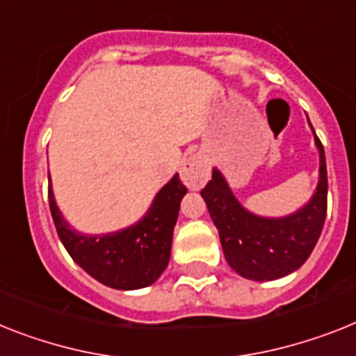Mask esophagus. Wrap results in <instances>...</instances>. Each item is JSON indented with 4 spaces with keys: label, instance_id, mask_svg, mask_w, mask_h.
Returning a JSON list of instances; mask_svg holds the SVG:
<instances>
[{
    "label": "esophagus",
    "instance_id": "obj_1",
    "mask_svg": "<svg viewBox=\"0 0 356 356\" xmlns=\"http://www.w3.org/2000/svg\"><path fill=\"white\" fill-rule=\"evenodd\" d=\"M179 175L190 190H201L206 181L210 179V163L202 154L188 155L184 163L181 164Z\"/></svg>",
    "mask_w": 356,
    "mask_h": 356
}]
</instances>
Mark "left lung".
<instances>
[{
  "mask_svg": "<svg viewBox=\"0 0 356 356\" xmlns=\"http://www.w3.org/2000/svg\"><path fill=\"white\" fill-rule=\"evenodd\" d=\"M313 136L321 159L318 183L312 199L293 213L284 217L253 213L238 202L217 168H213L210 183L201 190L211 220L219 229L226 262L244 279L264 282L293 273L307 261L321 237L327 208V172L324 146L315 130Z\"/></svg>",
  "mask_w": 356,
  "mask_h": 356,
  "instance_id": "1",
  "label": "left lung"
}]
</instances>
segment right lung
Returning a JSON list of instances; mask_svg holds the SVG:
<instances>
[{"label":"right lung","mask_w":356,"mask_h":356,"mask_svg":"<svg viewBox=\"0 0 356 356\" xmlns=\"http://www.w3.org/2000/svg\"><path fill=\"white\" fill-rule=\"evenodd\" d=\"M186 192V186L175 173L157 192L148 211L137 222L99 235L81 234L72 228L56 204L52 183L49 186V204L59 238L74 262L101 284L130 291L152 286L166 270L173 226Z\"/></svg>","instance_id":"right-lung-1"}]
</instances>
